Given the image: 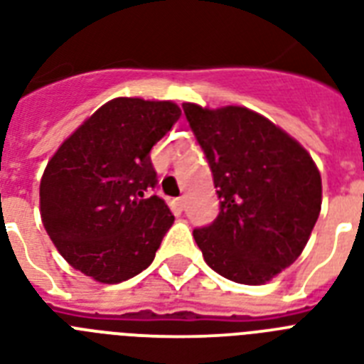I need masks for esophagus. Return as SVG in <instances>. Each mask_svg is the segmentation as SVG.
<instances>
[{
  "instance_id": "obj_1",
  "label": "esophagus",
  "mask_w": 364,
  "mask_h": 364,
  "mask_svg": "<svg viewBox=\"0 0 364 364\" xmlns=\"http://www.w3.org/2000/svg\"><path fill=\"white\" fill-rule=\"evenodd\" d=\"M173 208H176V211L181 213L183 209H185V198H176V200H173Z\"/></svg>"
}]
</instances>
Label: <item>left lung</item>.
<instances>
[{
	"label": "left lung",
	"instance_id": "1",
	"mask_svg": "<svg viewBox=\"0 0 364 364\" xmlns=\"http://www.w3.org/2000/svg\"><path fill=\"white\" fill-rule=\"evenodd\" d=\"M220 211L192 232L205 264L239 284L259 286L299 258L321 209V176L305 147L245 108L185 102Z\"/></svg>",
	"mask_w": 364,
	"mask_h": 364
}]
</instances>
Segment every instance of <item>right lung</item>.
Masks as SVG:
<instances>
[{
	"instance_id": "add662e5",
	"label": "right lung",
	"mask_w": 364,
	"mask_h": 364,
	"mask_svg": "<svg viewBox=\"0 0 364 364\" xmlns=\"http://www.w3.org/2000/svg\"><path fill=\"white\" fill-rule=\"evenodd\" d=\"M181 115L172 100L117 97L59 146L41 179V218L75 269L117 284L149 267L173 215L149 151Z\"/></svg>"
}]
</instances>
